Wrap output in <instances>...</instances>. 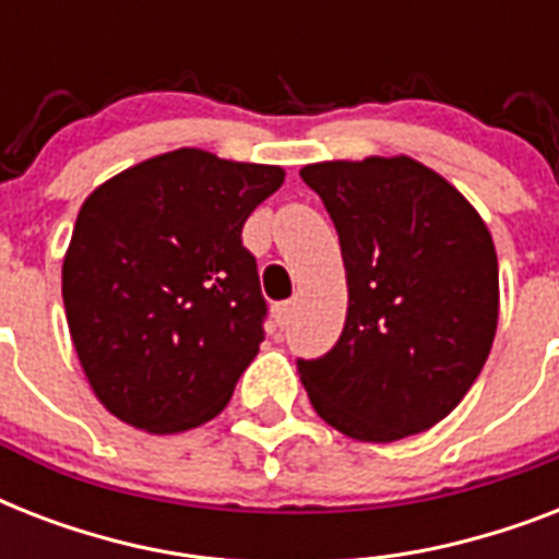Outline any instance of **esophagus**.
I'll return each instance as SVG.
<instances>
[{
	"label": "esophagus",
	"instance_id": "34e87169",
	"mask_svg": "<svg viewBox=\"0 0 559 559\" xmlns=\"http://www.w3.org/2000/svg\"><path fill=\"white\" fill-rule=\"evenodd\" d=\"M275 322H278V328H287L289 319H293V301H281V305H275Z\"/></svg>",
	"mask_w": 559,
	"mask_h": 559
}]
</instances>
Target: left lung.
I'll use <instances>...</instances> for the list:
<instances>
[{"label": "left lung", "instance_id": "1", "mask_svg": "<svg viewBox=\"0 0 559 559\" xmlns=\"http://www.w3.org/2000/svg\"><path fill=\"white\" fill-rule=\"evenodd\" d=\"M301 179L340 231L348 316L298 359L324 424L357 441L426 432L476 382L499 322V261L478 211L408 156L319 162Z\"/></svg>", "mask_w": 559, "mask_h": 559}]
</instances>
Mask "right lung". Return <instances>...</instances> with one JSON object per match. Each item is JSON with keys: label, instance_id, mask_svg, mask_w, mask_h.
<instances>
[{"label": "right lung", "instance_id": "add662e5", "mask_svg": "<svg viewBox=\"0 0 559 559\" xmlns=\"http://www.w3.org/2000/svg\"><path fill=\"white\" fill-rule=\"evenodd\" d=\"M284 182L182 147L86 197L63 261L74 350L98 400L153 435L226 408L263 342L266 301L243 223Z\"/></svg>", "mask_w": 559, "mask_h": 559}]
</instances>
